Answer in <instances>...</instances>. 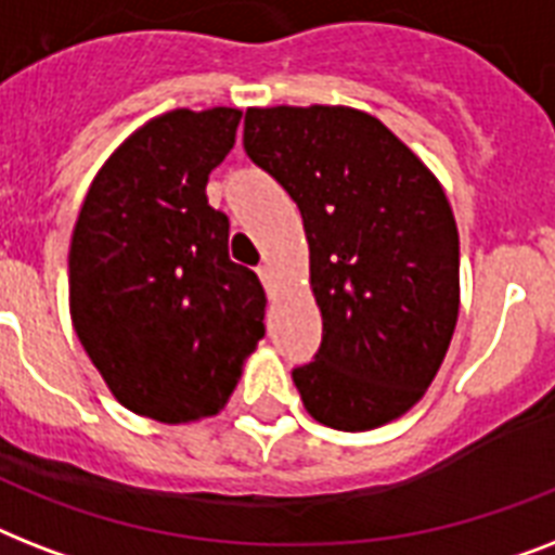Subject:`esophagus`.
<instances>
[{
    "mask_svg": "<svg viewBox=\"0 0 555 555\" xmlns=\"http://www.w3.org/2000/svg\"><path fill=\"white\" fill-rule=\"evenodd\" d=\"M256 273H259L264 291H268V294H273V270H270V264H259V268H256Z\"/></svg>",
    "mask_w": 555,
    "mask_h": 555,
    "instance_id": "obj_1",
    "label": "esophagus"
}]
</instances>
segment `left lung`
I'll return each mask as SVG.
<instances>
[{
    "label": "left lung",
    "instance_id": "8db88e82",
    "mask_svg": "<svg viewBox=\"0 0 555 555\" xmlns=\"http://www.w3.org/2000/svg\"><path fill=\"white\" fill-rule=\"evenodd\" d=\"M244 152L296 201L322 343L294 383L313 421L365 431L409 412L457 322V227L429 169L346 106L247 108Z\"/></svg>",
    "mask_w": 555,
    "mask_h": 555
}]
</instances>
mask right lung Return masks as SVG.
<instances>
[{
    "instance_id": "1",
    "label": "right lung",
    "mask_w": 555,
    "mask_h": 555,
    "mask_svg": "<svg viewBox=\"0 0 555 555\" xmlns=\"http://www.w3.org/2000/svg\"><path fill=\"white\" fill-rule=\"evenodd\" d=\"M238 108H176L103 164L68 253L72 322L112 395L160 423L216 414L264 337L259 276L230 261L209 172Z\"/></svg>"
}]
</instances>
